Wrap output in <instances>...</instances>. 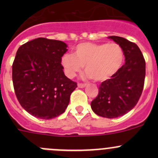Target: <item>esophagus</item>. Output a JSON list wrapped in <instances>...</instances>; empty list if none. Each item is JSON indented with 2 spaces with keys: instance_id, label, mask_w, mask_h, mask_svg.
<instances>
[{
  "instance_id": "esophagus-1",
  "label": "esophagus",
  "mask_w": 158,
  "mask_h": 158,
  "mask_svg": "<svg viewBox=\"0 0 158 158\" xmlns=\"http://www.w3.org/2000/svg\"><path fill=\"white\" fill-rule=\"evenodd\" d=\"M85 86H86V84L85 83H78V87L79 88H84Z\"/></svg>"
}]
</instances>
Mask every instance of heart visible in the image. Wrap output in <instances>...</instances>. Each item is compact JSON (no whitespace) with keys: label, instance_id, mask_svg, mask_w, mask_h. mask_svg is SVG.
I'll return each instance as SVG.
<instances>
[{"label":"heart","instance_id":"1","mask_svg":"<svg viewBox=\"0 0 158 158\" xmlns=\"http://www.w3.org/2000/svg\"><path fill=\"white\" fill-rule=\"evenodd\" d=\"M124 51L116 43H82L76 47L73 55L64 54L61 64L72 79L85 66L86 76L95 82H106L114 77L122 66Z\"/></svg>","mask_w":158,"mask_h":158}]
</instances>
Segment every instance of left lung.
I'll return each instance as SVG.
<instances>
[{"instance_id":"obj_1","label":"left lung","mask_w":158,"mask_h":158,"mask_svg":"<svg viewBox=\"0 0 158 158\" xmlns=\"http://www.w3.org/2000/svg\"><path fill=\"white\" fill-rule=\"evenodd\" d=\"M109 38L122 47L125 63L114 77L102 82L91 108L98 115L114 118L128 113L138 103L144 89L145 60L135 43L117 36Z\"/></svg>"}]
</instances>
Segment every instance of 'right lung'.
I'll list each match as a JSON object with an SVG mask.
<instances>
[{"instance_id":"add662e5","label":"right lung","mask_w":158,"mask_h":158,"mask_svg":"<svg viewBox=\"0 0 158 158\" xmlns=\"http://www.w3.org/2000/svg\"><path fill=\"white\" fill-rule=\"evenodd\" d=\"M64 42L36 38L17 49L12 65L14 92L20 106L41 119H51L65 111L77 83L65 76L61 57Z\"/></svg>"}]
</instances>
